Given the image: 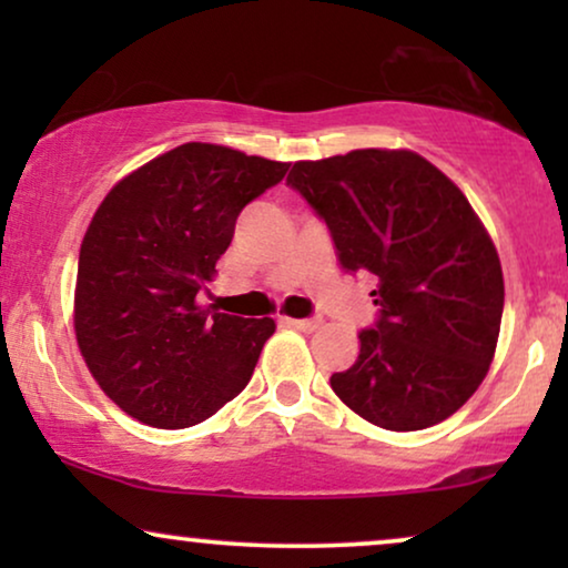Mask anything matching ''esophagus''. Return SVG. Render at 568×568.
<instances>
[{"label":"esophagus","instance_id":"esophagus-1","mask_svg":"<svg viewBox=\"0 0 568 568\" xmlns=\"http://www.w3.org/2000/svg\"><path fill=\"white\" fill-rule=\"evenodd\" d=\"M282 321L297 331H315L321 325V321H315V317H282Z\"/></svg>","mask_w":568,"mask_h":568}]
</instances>
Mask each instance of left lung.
<instances>
[{
    "instance_id": "left-lung-1",
    "label": "left lung",
    "mask_w": 568,
    "mask_h": 568,
    "mask_svg": "<svg viewBox=\"0 0 568 568\" xmlns=\"http://www.w3.org/2000/svg\"><path fill=\"white\" fill-rule=\"evenodd\" d=\"M286 185L328 224L341 268L375 282L377 321L333 393L390 432L445 422L484 383L504 310L499 253L468 199L408 150L294 162Z\"/></svg>"
}]
</instances>
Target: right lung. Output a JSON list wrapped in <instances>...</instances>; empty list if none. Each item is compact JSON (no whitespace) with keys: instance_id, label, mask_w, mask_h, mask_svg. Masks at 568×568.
Here are the masks:
<instances>
[{"instance_id":"add662e5","label":"right lung","mask_w":568,"mask_h":568,"mask_svg":"<svg viewBox=\"0 0 568 568\" xmlns=\"http://www.w3.org/2000/svg\"><path fill=\"white\" fill-rule=\"evenodd\" d=\"M290 165L220 144L175 146L115 183L80 247L77 344L121 410L185 429L243 393L271 317L199 305L243 209Z\"/></svg>"}]
</instances>
